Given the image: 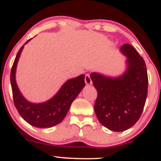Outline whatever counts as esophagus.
Returning <instances> with one entry per match:
<instances>
[{
    "label": "esophagus",
    "instance_id": "obj_1",
    "mask_svg": "<svg viewBox=\"0 0 161 161\" xmlns=\"http://www.w3.org/2000/svg\"><path fill=\"white\" fill-rule=\"evenodd\" d=\"M85 82H86L87 85H91L92 83V79H91V77H90L89 74L86 75V76H85Z\"/></svg>",
    "mask_w": 161,
    "mask_h": 161
}]
</instances>
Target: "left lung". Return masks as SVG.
Returning <instances> with one entry per match:
<instances>
[{
  "label": "left lung",
  "instance_id": "1",
  "mask_svg": "<svg viewBox=\"0 0 161 161\" xmlns=\"http://www.w3.org/2000/svg\"><path fill=\"white\" fill-rule=\"evenodd\" d=\"M121 52L125 55L127 68L116 78L97 73L90 75L97 92L95 111L100 123L114 132L131 128L139 119L147 95L148 79L143 58L132 45L125 44Z\"/></svg>",
  "mask_w": 161,
  "mask_h": 161
}]
</instances>
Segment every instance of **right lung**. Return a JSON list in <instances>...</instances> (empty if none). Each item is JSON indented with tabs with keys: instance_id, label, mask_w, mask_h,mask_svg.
Returning a JSON list of instances; mask_svg holds the SVG:
<instances>
[{
	"instance_id": "add662e5",
	"label": "right lung",
	"mask_w": 161,
	"mask_h": 161,
	"mask_svg": "<svg viewBox=\"0 0 161 161\" xmlns=\"http://www.w3.org/2000/svg\"><path fill=\"white\" fill-rule=\"evenodd\" d=\"M31 39L28 40L25 45ZM24 45L18 51L10 73L13 98L16 108L25 121L38 128L54 126L64 119L71 104L86 86L85 75L69 79L51 99L41 104H33L22 95L16 82V69Z\"/></svg>"
}]
</instances>
